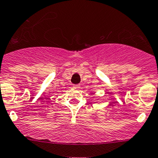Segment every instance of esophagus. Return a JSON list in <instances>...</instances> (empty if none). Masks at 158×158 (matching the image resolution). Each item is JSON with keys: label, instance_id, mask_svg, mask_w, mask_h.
<instances>
[{"label": "esophagus", "instance_id": "obj_1", "mask_svg": "<svg viewBox=\"0 0 158 158\" xmlns=\"http://www.w3.org/2000/svg\"><path fill=\"white\" fill-rule=\"evenodd\" d=\"M74 88L77 89V90H78V89H80V85H78V84H75V85H74Z\"/></svg>", "mask_w": 158, "mask_h": 158}]
</instances>
